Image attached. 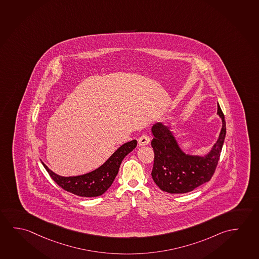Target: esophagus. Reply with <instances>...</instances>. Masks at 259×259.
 <instances>
[{"label":"esophagus","mask_w":259,"mask_h":259,"mask_svg":"<svg viewBox=\"0 0 259 259\" xmlns=\"http://www.w3.org/2000/svg\"><path fill=\"white\" fill-rule=\"evenodd\" d=\"M149 142H150V138L147 135L141 136V137L139 138V140H138V144H139L140 147L148 145Z\"/></svg>","instance_id":"obj_1"}]
</instances>
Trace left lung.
Listing matches in <instances>:
<instances>
[{"instance_id":"left-lung-1","label":"left lung","mask_w":259,"mask_h":259,"mask_svg":"<svg viewBox=\"0 0 259 259\" xmlns=\"http://www.w3.org/2000/svg\"><path fill=\"white\" fill-rule=\"evenodd\" d=\"M217 113L222 118V131L211 150L203 156L185 154L177 143L171 127L162 122L153 125L151 146L155 157L151 176L162 191L169 193H189L210 180L217 167L226 136V121L219 103Z\"/></svg>"}]
</instances>
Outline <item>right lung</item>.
<instances>
[{"mask_svg": "<svg viewBox=\"0 0 259 259\" xmlns=\"http://www.w3.org/2000/svg\"><path fill=\"white\" fill-rule=\"evenodd\" d=\"M137 147V140L120 146L109 159L94 171L77 177H61L52 172L43 162L50 177L61 188L81 197L100 196L111 187L124 157Z\"/></svg>", "mask_w": 259, "mask_h": 259, "instance_id": "1", "label": "right lung"}]
</instances>
